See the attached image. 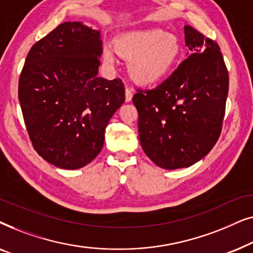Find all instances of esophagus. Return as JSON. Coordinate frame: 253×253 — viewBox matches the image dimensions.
Segmentation results:
<instances>
[{
    "label": "esophagus",
    "mask_w": 253,
    "mask_h": 253,
    "mask_svg": "<svg viewBox=\"0 0 253 253\" xmlns=\"http://www.w3.org/2000/svg\"><path fill=\"white\" fill-rule=\"evenodd\" d=\"M132 96H133L132 88H130L129 86H126V101H131Z\"/></svg>",
    "instance_id": "1"
}]
</instances>
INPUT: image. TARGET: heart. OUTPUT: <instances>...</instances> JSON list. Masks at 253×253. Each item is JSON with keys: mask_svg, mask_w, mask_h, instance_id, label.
<instances>
[{"mask_svg": "<svg viewBox=\"0 0 253 253\" xmlns=\"http://www.w3.org/2000/svg\"><path fill=\"white\" fill-rule=\"evenodd\" d=\"M119 49L131 58L129 70L137 82L151 84L164 78L178 56L176 38L167 36L162 30L152 29L127 33L119 39ZM105 60L114 63L116 51L112 46L105 48Z\"/></svg>", "mask_w": 253, "mask_h": 253, "instance_id": "b5f03b06", "label": "heart"}]
</instances>
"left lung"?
<instances>
[{
    "label": "left lung",
    "mask_w": 253,
    "mask_h": 253,
    "mask_svg": "<svg viewBox=\"0 0 253 253\" xmlns=\"http://www.w3.org/2000/svg\"><path fill=\"white\" fill-rule=\"evenodd\" d=\"M188 57L154 88L137 87L138 132L145 154L159 167H190L219 139L229 76L219 44L185 25Z\"/></svg>",
    "instance_id": "obj_1"
}]
</instances>
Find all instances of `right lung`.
<instances>
[{
	"label": "right lung",
	"instance_id": "add662e5",
	"mask_svg": "<svg viewBox=\"0 0 253 253\" xmlns=\"http://www.w3.org/2000/svg\"><path fill=\"white\" fill-rule=\"evenodd\" d=\"M101 53L99 31L62 23L33 44L20 72L31 143L58 168H82L100 153L107 124L126 100L122 79L96 76Z\"/></svg>",
	"mask_w": 253,
	"mask_h": 253
}]
</instances>
